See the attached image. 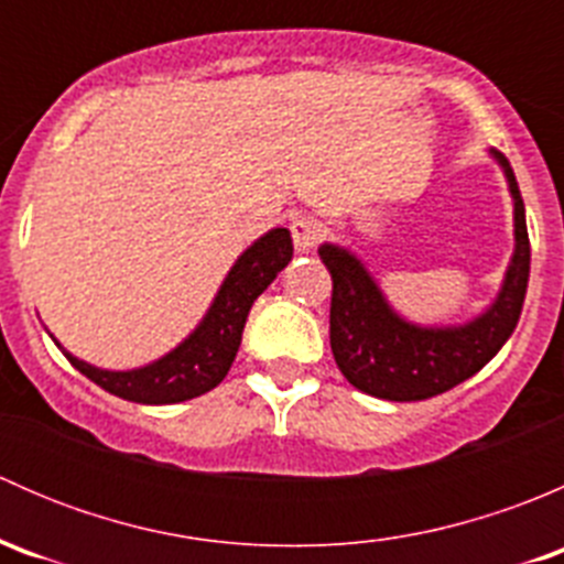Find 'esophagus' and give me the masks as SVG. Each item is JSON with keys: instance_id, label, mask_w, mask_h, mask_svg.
<instances>
[{"instance_id": "1", "label": "esophagus", "mask_w": 564, "mask_h": 564, "mask_svg": "<svg viewBox=\"0 0 564 564\" xmlns=\"http://www.w3.org/2000/svg\"><path fill=\"white\" fill-rule=\"evenodd\" d=\"M292 237L297 253H311L318 246V240L324 237V226L316 218H294L292 220Z\"/></svg>"}]
</instances>
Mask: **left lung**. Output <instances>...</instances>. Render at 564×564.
<instances>
[{"instance_id":"1","label":"left lung","mask_w":564,"mask_h":564,"mask_svg":"<svg viewBox=\"0 0 564 564\" xmlns=\"http://www.w3.org/2000/svg\"><path fill=\"white\" fill-rule=\"evenodd\" d=\"M494 161L513 196L516 250L502 289L486 314L451 327H420L390 308L371 272L351 250L324 242L318 259L333 278L329 346L340 373L357 390L384 401H423L475 377L519 324L529 283V235L519 182L502 152Z\"/></svg>"}]
</instances>
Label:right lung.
Returning a JSON list of instances; mask_svg holds the SVG:
<instances>
[{"mask_svg": "<svg viewBox=\"0 0 564 564\" xmlns=\"http://www.w3.org/2000/svg\"><path fill=\"white\" fill-rule=\"evenodd\" d=\"M292 253L294 246L289 229H272L259 237L235 261L198 327L176 349L150 366L133 368V371H106V368H95L78 360L54 335L51 338L65 351L76 371L124 401L158 406V403H180L187 398L204 395V392L218 388L229 373L237 349H240L250 305L292 261Z\"/></svg>", "mask_w": 564, "mask_h": 564, "instance_id": "1", "label": "right lung"}]
</instances>
